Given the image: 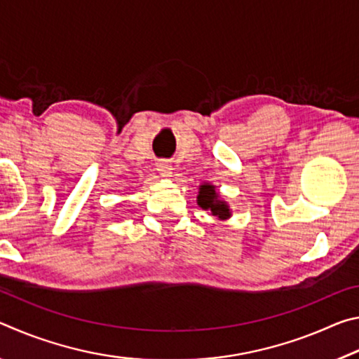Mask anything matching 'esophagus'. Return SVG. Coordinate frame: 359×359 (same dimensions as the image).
<instances>
[{
	"instance_id": "34e87169",
	"label": "esophagus",
	"mask_w": 359,
	"mask_h": 359,
	"mask_svg": "<svg viewBox=\"0 0 359 359\" xmlns=\"http://www.w3.org/2000/svg\"><path fill=\"white\" fill-rule=\"evenodd\" d=\"M156 169L163 177H169L172 174V165L168 160H160L156 163Z\"/></svg>"
}]
</instances>
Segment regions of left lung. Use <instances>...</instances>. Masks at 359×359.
<instances>
[{
    "mask_svg": "<svg viewBox=\"0 0 359 359\" xmlns=\"http://www.w3.org/2000/svg\"><path fill=\"white\" fill-rule=\"evenodd\" d=\"M198 204L201 205L203 209L210 210L212 215H215L218 218L229 217V209L226 203L218 201V194L215 193L214 187L212 185L201 187V190H199V196H198Z\"/></svg>",
    "mask_w": 359,
    "mask_h": 359,
    "instance_id": "8db88e82",
    "label": "left lung"
}]
</instances>
